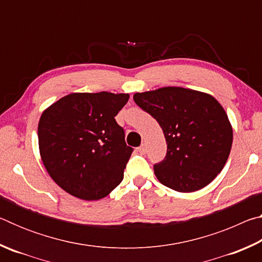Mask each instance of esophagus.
Returning a JSON list of instances; mask_svg holds the SVG:
<instances>
[{
    "label": "esophagus",
    "mask_w": 262,
    "mask_h": 262,
    "mask_svg": "<svg viewBox=\"0 0 262 262\" xmlns=\"http://www.w3.org/2000/svg\"><path fill=\"white\" fill-rule=\"evenodd\" d=\"M137 150H139L141 154H144L145 151H147V148H145V144H141L140 147L137 148Z\"/></svg>",
    "instance_id": "34e87169"
}]
</instances>
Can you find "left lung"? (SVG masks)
Returning a JSON list of instances; mask_svg holds the SVG:
<instances>
[{
    "mask_svg": "<svg viewBox=\"0 0 262 262\" xmlns=\"http://www.w3.org/2000/svg\"><path fill=\"white\" fill-rule=\"evenodd\" d=\"M134 101L156 119L165 136L166 156L154 165L157 179L183 193L210 184L228 161L233 137L219 101L179 86L137 92Z\"/></svg>",
    "mask_w": 262,
    "mask_h": 262,
    "instance_id": "8db88e82",
    "label": "left lung"
}]
</instances>
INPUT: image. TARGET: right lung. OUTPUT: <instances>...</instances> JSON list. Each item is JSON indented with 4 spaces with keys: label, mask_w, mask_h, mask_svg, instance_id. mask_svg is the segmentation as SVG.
I'll return each mask as SVG.
<instances>
[{
    "label": "right lung",
    "mask_w": 262,
    "mask_h": 262,
    "mask_svg": "<svg viewBox=\"0 0 262 262\" xmlns=\"http://www.w3.org/2000/svg\"><path fill=\"white\" fill-rule=\"evenodd\" d=\"M127 94H70L43 111L39 150L48 174L66 192L86 201L108 195L123 179L133 148L115 121Z\"/></svg>",
    "instance_id": "right-lung-1"
}]
</instances>
